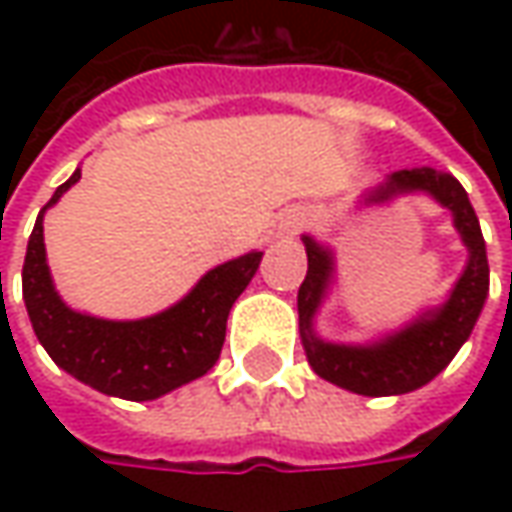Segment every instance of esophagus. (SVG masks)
<instances>
[{
	"instance_id": "obj_1",
	"label": "esophagus",
	"mask_w": 512,
	"mask_h": 512,
	"mask_svg": "<svg viewBox=\"0 0 512 512\" xmlns=\"http://www.w3.org/2000/svg\"><path fill=\"white\" fill-rule=\"evenodd\" d=\"M302 225H305V216H302V213H290L285 222H282V230H285V233H296Z\"/></svg>"
}]
</instances>
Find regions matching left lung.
<instances>
[{
  "instance_id": "obj_1",
  "label": "left lung",
  "mask_w": 512,
  "mask_h": 512,
  "mask_svg": "<svg viewBox=\"0 0 512 512\" xmlns=\"http://www.w3.org/2000/svg\"><path fill=\"white\" fill-rule=\"evenodd\" d=\"M410 193H427L453 213V227L459 230L467 247V265L442 305L424 310L413 322L393 333H384L376 342L336 344L316 333L313 322L330 293L336 262L330 247L307 233L302 236L307 250V276L299 287V333L307 362L325 382L359 396H402L433 382L470 339L490 290L482 227L467 199V190L459 185L456 176L433 168L396 170L384 182L364 190L359 205H384L396 196Z\"/></svg>"
}]
</instances>
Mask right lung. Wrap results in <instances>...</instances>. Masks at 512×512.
Returning <instances> with one entry per match:
<instances>
[{
  "label": "right lung",
  "mask_w": 512,
  "mask_h": 512,
  "mask_svg": "<svg viewBox=\"0 0 512 512\" xmlns=\"http://www.w3.org/2000/svg\"><path fill=\"white\" fill-rule=\"evenodd\" d=\"M79 179L82 170L76 168L65 185L56 187L30 233L22 267V299L30 325L50 359L73 379L128 402L159 399L205 376L216 364L225 344L230 307L256 276L262 250H250L207 270L176 305L145 319L116 322L79 313L56 293L42 227L45 210L56 205Z\"/></svg>",
  "instance_id": "add662e5"
}]
</instances>
